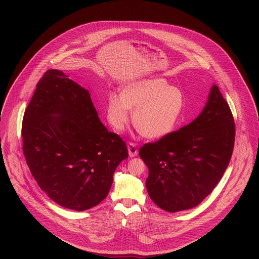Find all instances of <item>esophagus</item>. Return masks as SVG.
I'll return each mask as SVG.
<instances>
[{"label":"esophagus","mask_w":259,"mask_h":259,"mask_svg":"<svg viewBox=\"0 0 259 259\" xmlns=\"http://www.w3.org/2000/svg\"><path fill=\"white\" fill-rule=\"evenodd\" d=\"M128 153H129L130 158H133L138 155V150H137V146L135 143H133V142L128 143Z\"/></svg>","instance_id":"34e87169"}]
</instances>
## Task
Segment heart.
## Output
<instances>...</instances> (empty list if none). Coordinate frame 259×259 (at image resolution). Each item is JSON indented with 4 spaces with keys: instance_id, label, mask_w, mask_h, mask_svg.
I'll use <instances>...</instances> for the list:
<instances>
[{
    "instance_id": "b5f03b06",
    "label": "heart",
    "mask_w": 259,
    "mask_h": 259,
    "mask_svg": "<svg viewBox=\"0 0 259 259\" xmlns=\"http://www.w3.org/2000/svg\"><path fill=\"white\" fill-rule=\"evenodd\" d=\"M183 109L182 91L161 78L142 79L124 86L122 93H110L106 101V118L121 132L134 113L133 123L138 132L151 139L171 133Z\"/></svg>"
}]
</instances>
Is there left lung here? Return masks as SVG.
I'll use <instances>...</instances> for the list:
<instances>
[{
  "label": "left lung",
  "instance_id": "left-lung-1",
  "mask_svg": "<svg viewBox=\"0 0 259 259\" xmlns=\"http://www.w3.org/2000/svg\"><path fill=\"white\" fill-rule=\"evenodd\" d=\"M235 133L231 108L213 85L192 123L140 147L139 157L149 168L145 186L154 203L168 212L198 206L229 166Z\"/></svg>",
  "mask_w": 259,
  "mask_h": 259
}]
</instances>
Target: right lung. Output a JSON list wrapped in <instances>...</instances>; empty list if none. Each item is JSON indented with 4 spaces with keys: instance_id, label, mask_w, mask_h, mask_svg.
<instances>
[{
    "instance_id": "obj_1",
    "label": "right lung",
    "mask_w": 259,
    "mask_h": 259,
    "mask_svg": "<svg viewBox=\"0 0 259 259\" xmlns=\"http://www.w3.org/2000/svg\"><path fill=\"white\" fill-rule=\"evenodd\" d=\"M23 154L39 187L58 205L84 211L107 196L125 141L107 131L87 89L61 70L36 84L22 120Z\"/></svg>"
}]
</instances>
